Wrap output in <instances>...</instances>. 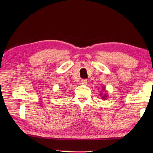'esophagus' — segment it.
Returning a JSON list of instances; mask_svg holds the SVG:
<instances>
[{
	"label": "esophagus",
	"instance_id": "1",
	"mask_svg": "<svg viewBox=\"0 0 153 153\" xmlns=\"http://www.w3.org/2000/svg\"><path fill=\"white\" fill-rule=\"evenodd\" d=\"M81 82H82V84L83 85H86L87 83H88L87 79H82V80H81Z\"/></svg>",
	"mask_w": 153,
	"mask_h": 153
}]
</instances>
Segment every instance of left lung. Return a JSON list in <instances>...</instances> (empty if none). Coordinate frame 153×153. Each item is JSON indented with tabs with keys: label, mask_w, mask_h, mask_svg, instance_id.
I'll list each match as a JSON object with an SVG mask.
<instances>
[{
	"label": "left lung",
	"mask_w": 153,
	"mask_h": 153,
	"mask_svg": "<svg viewBox=\"0 0 153 153\" xmlns=\"http://www.w3.org/2000/svg\"><path fill=\"white\" fill-rule=\"evenodd\" d=\"M102 88H103V90H105V88L104 87H103ZM100 95H102V94H100ZM107 96L106 95V94H104V96H103V97H102V99H105V98H107Z\"/></svg>",
	"instance_id": "8db88e82"
}]
</instances>
